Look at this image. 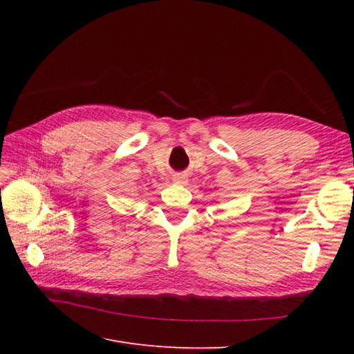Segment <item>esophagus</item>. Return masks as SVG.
Listing matches in <instances>:
<instances>
[{
  "label": "esophagus",
  "mask_w": 354,
  "mask_h": 354,
  "mask_svg": "<svg viewBox=\"0 0 354 354\" xmlns=\"http://www.w3.org/2000/svg\"><path fill=\"white\" fill-rule=\"evenodd\" d=\"M173 181L178 185H185V183H187V176L185 173H176L173 177Z\"/></svg>",
  "instance_id": "34e87169"
}]
</instances>
